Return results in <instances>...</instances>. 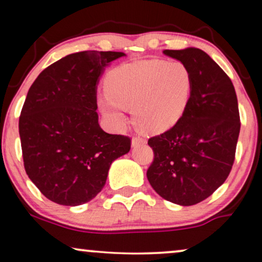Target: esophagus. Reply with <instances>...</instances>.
I'll list each match as a JSON object with an SVG mask.
<instances>
[{"mask_svg":"<svg viewBox=\"0 0 262 262\" xmlns=\"http://www.w3.org/2000/svg\"><path fill=\"white\" fill-rule=\"evenodd\" d=\"M146 143V139L145 138H143L142 136H139V135H136V136H134V138H132V146H138L139 144H145Z\"/></svg>","mask_w":262,"mask_h":262,"instance_id":"obj_1","label":"esophagus"}]
</instances>
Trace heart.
<instances>
[{
	"label": "heart",
	"mask_w": 262,
	"mask_h": 262,
	"mask_svg": "<svg viewBox=\"0 0 262 262\" xmlns=\"http://www.w3.org/2000/svg\"><path fill=\"white\" fill-rule=\"evenodd\" d=\"M192 75L181 62L145 60L118 67L106 78L107 95L99 99L103 113L124 123V107L132 108L137 124L161 132L178 123L188 105Z\"/></svg>",
	"instance_id": "heart-1"
}]
</instances>
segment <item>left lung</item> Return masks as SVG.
<instances>
[{
  "mask_svg": "<svg viewBox=\"0 0 262 262\" xmlns=\"http://www.w3.org/2000/svg\"><path fill=\"white\" fill-rule=\"evenodd\" d=\"M192 75L188 105L178 123L149 138L154 160L146 178L157 194L178 205H195L230 174L239 135L234 84L203 50H164Z\"/></svg>",
  "mask_w": 262,
  "mask_h": 262,
  "instance_id": "obj_1",
  "label": "left lung"
}]
</instances>
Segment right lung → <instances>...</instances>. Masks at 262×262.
<instances>
[{
    "label": "right lung",
    "mask_w": 262,
    "mask_h": 262,
    "mask_svg": "<svg viewBox=\"0 0 262 262\" xmlns=\"http://www.w3.org/2000/svg\"><path fill=\"white\" fill-rule=\"evenodd\" d=\"M124 52L71 53L46 68L27 93L19 118L25 170L53 203L77 206L95 198L111 163L130 151L131 139L98 123L96 84Z\"/></svg>",
    "instance_id": "obj_1"
}]
</instances>
